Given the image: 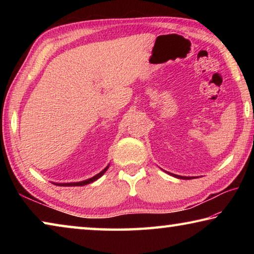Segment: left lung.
I'll list each match as a JSON object with an SVG mask.
<instances>
[{
    "label": "left lung",
    "instance_id": "left-lung-1",
    "mask_svg": "<svg viewBox=\"0 0 254 254\" xmlns=\"http://www.w3.org/2000/svg\"><path fill=\"white\" fill-rule=\"evenodd\" d=\"M167 173V171H166ZM170 176H173V177H176V178H178V179H194V178H196V177H186V176H179V175H174V174H171V173H168Z\"/></svg>",
    "mask_w": 254,
    "mask_h": 254
}]
</instances>
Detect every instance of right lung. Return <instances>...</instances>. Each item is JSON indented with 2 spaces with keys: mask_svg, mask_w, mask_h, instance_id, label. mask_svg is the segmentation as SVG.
Listing matches in <instances>:
<instances>
[{
  "mask_svg": "<svg viewBox=\"0 0 254 254\" xmlns=\"http://www.w3.org/2000/svg\"><path fill=\"white\" fill-rule=\"evenodd\" d=\"M109 167H110V165L106 166L105 168L101 171V173H98L97 175L94 176V177L88 178V179H86V180H83V182H78V183H53V184L57 185V186H65V187H70V186H85V185L91 184V183H93V182H95V180H97L98 178H101L102 176L106 173V170L109 169Z\"/></svg>",
  "mask_w": 254,
  "mask_h": 254,
  "instance_id": "right-lung-1",
  "label": "right lung"
}]
</instances>
